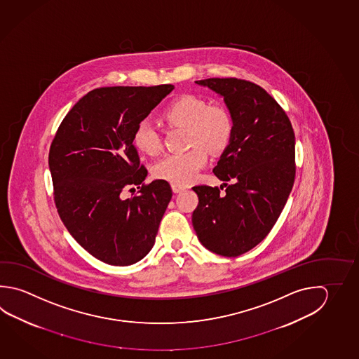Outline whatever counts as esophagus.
Listing matches in <instances>:
<instances>
[{"label":"esophagus","instance_id":"obj_1","mask_svg":"<svg viewBox=\"0 0 359 359\" xmlns=\"http://www.w3.org/2000/svg\"><path fill=\"white\" fill-rule=\"evenodd\" d=\"M172 189H173V192L175 194H178V192H182L184 191V187L181 186V184H177V183H172Z\"/></svg>","mask_w":359,"mask_h":359}]
</instances>
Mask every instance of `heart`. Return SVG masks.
<instances>
[{"label": "heart", "mask_w": 359, "mask_h": 359, "mask_svg": "<svg viewBox=\"0 0 359 359\" xmlns=\"http://www.w3.org/2000/svg\"><path fill=\"white\" fill-rule=\"evenodd\" d=\"M163 120L170 126L186 128V140L191 147L182 153H172L154 165V176L177 184L195 180L208 162V149L212 154L228 149L235 134V120L228 107L210 104L205 98L184 95L175 100L163 111ZM134 144L148 156H156L163 147L159 130L148 120L137 125Z\"/></svg>", "instance_id": "b5f03b06"}]
</instances>
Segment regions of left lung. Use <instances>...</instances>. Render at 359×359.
I'll list each match as a JSON object with an SVG mask.
<instances>
[{"label":"left lung","mask_w":359,"mask_h":359,"mask_svg":"<svg viewBox=\"0 0 359 359\" xmlns=\"http://www.w3.org/2000/svg\"><path fill=\"white\" fill-rule=\"evenodd\" d=\"M196 83L224 96L235 134L214 168L225 182V194H220L222 186H195L198 205L192 224L205 248L238 257L267 236L286 205L296 176L294 129L261 86L234 77Z\"/></svg>","instance_id":"obj_1"}]
</instances>
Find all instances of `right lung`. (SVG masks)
Returning <instances> with one entry per match:
<instances>
[{"label":"right lung","instance_id":"1","mask_svg":"<svg viewBox=\"0 0 359 359\" xmlns=\"http://www.w3.org/2000/svg\"><path fill=\"white\" fill-rule=\"evenodd\" d=\"M173 85L100 87L73 106L49 149L60 220L82 248L111 266L143 259L172 198L170 183H145L134 131ZM137 185L130 199L123 189Z\"/></svg>","mask_w":359,"mask_h":359}]
</instances>
